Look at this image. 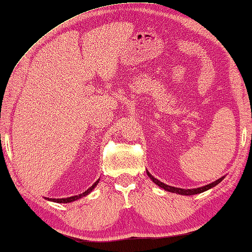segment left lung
Listing matches in <instances>:
<instances>
[{"instance_id":"left-lung-1","label":"left lung","mask_w":252,"mask_h":252,"mask_svg":"<svg viewBox=\"0 0 252 252\" xmlns=\"http://www.w3.org/2000/svg\"><path fill=\"white\" fill-rule=\"evenodd\" d=\"M147 175H148V176H149V178L151 179V181H153L156 184V185H158L159 187H161V189H163L165 190L170 191V193H176V194H179V195H189V196H190V195L203 193V191H205V190H209V189H212V187L217 186L219 183H221L223 179L225 178V176H222V177H220L219 179H217V181H215V182L211 183V184H207V185H205V186L198 187V189H179V187H174V186L167 185V184L162 183L160 181H158L157 178H155L153 175H151L148 170H147Z\"/></svg>"}]
</instances>
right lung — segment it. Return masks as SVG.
<instances>
[{
	"label": "right lung",
	"instance_id": "1",
	"mask_svg": "<svg viewBox=\"0 0 252 252\" xmlns=\"http://www.w3.org/2000/svg\"><path fill=\"white\" fill-rule=\"evenodd\" d=\"M98 182H99V178L97 179L96 182H95L93 185H92L89 189L87 190H85L84 191V193H82V194H78V195H75V196H70V197H66V198H49V197H45L46 199H48V201H50V202H55V203H71V202H75V201H77V199H79V198H82V197H85V196H87V195H89L92 190H93L95 187L97 186V184H98Z\"/></svg>",
	"mask_w": 252,
	"mask_h": 252
}]
</instances>
